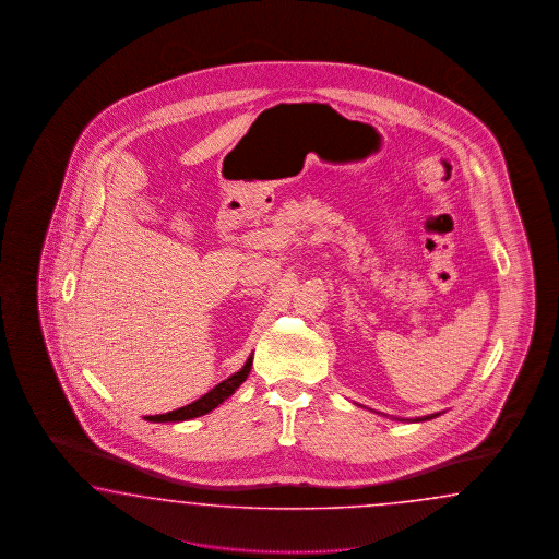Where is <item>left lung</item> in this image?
<instances>
[{
    "label": "left lung",
    "mask_w": 559,
    "mask_h": 559,
    "mask_svg": "<svg viewBox=\"0 0 559 559\" xmlns=\"http://www.w3.org/2000/svg\"><path fill=\"white\" fill-rule=\"evenodd\" d=\"M440 414H430V416H423V418H414V420H409V423H424V420H432V418H437Z\"/></svg>",
    "instance_id": "8db88e82"
}]
</instances>
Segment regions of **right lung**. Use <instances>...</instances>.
I'll list each match as a JSON object with an SVG mask.
<instances>
[{
  "instance_id": "right-lung-1",
  "label": "right lung",
  "mask_w": 559,
  "mask_h": 559,
  "mask_svg": "<svg viewBox=\"0 0 559 559\" xmlns=\"http://www.w3.org/2000/svg\"><path fill=\"white\" fill-rule=\"evenodd\" d=\"M252 362H254V356L250 355V358L246 360V365L239 371L234 372L231 377H227L225 381H221L219 385H215L209 393H204L203 397H199L197 402H192V404L185 407H178V409L168 412V414L147 416L145 420H150V423H185V420H192V418L209 414L211 409H215L219 404H223L229 395L236 393L237 388L248 379Z\"/></svg>"
}]
</instances>
